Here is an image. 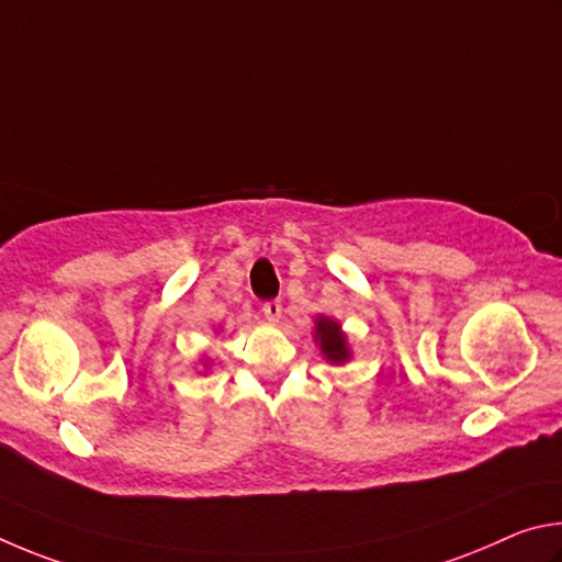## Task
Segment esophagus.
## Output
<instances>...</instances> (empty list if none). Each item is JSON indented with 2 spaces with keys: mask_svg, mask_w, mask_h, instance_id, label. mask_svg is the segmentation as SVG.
Instances as JSON below:
<instances>
[{
  "mask_svg": "<svg viewBox=\"0 0 562 562\" xmlns=\"http://www.w3.org/2000/svg\"><path fill=\"white\" fill-rule=\"evenodd\" d=\"M281 311H283V306H281V301H279V299L266 301L263 306H261V313L266 316V321H271V323H276V321L281 318Z\"/></svg>",
  "mask_w": 562,
  "mask_h": 562,
  "instance_id": "1",
  "label": "esophagus"
}]
</instances>
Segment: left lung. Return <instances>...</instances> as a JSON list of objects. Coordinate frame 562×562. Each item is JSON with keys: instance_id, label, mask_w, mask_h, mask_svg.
Masks as SVG:
<instances>
[{"instance_id": "left-lung-1", "label": "left lung", "mask_w": 562, "mask_h": 562, "mask_svg": "<svg viewBox=\"0 0 562 562\" xmlns=\"http://www.w3.org/2000/svg\"><path fill=\"white\" fill-rule=\"evenodd\" d=\"M316 336L321 340V350L323 356H326L330 362H346L350 358V350L346 346V336L340 333V326L336 321H328V318H318L316 321Z\"/></svg>"}]
</instances>
